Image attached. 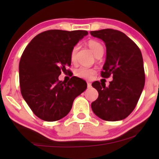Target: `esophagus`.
I'll list each match as a JSON object with an SVG mask.
<instances>
[{"mask_svg": "<svg viewBox=\"0 0 159 159\" xmlns=\"http://www.w3.org/2000/svg\"><path fill=\"white\" fill-rule=\"evenodd\" d=\"M87 87H88V88L91 87V83H90V82H87Z\"/></svg>", "mask_w": 159, "mask_h": 159, "instance_id": "1", "label": "esophagus"}]
</instances>
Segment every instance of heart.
<instances>
[{"mask_svg":"<svg viewBox=\"0 0 159 159\" xmlns=\"http://www.w3.org/2000/svg\"><path fill=\"white\" fill-rule=\"evenodd\" d=\"M88 46L90 47V48L92 50V52H93L95 56L97 57L100 53L104 52V48L103 45L99 43V42L96 41V40H90V41L87 43ZM78 50V46H75L72 48V52H71V61H74L75 60L76 57V52ZM95 73V70L93 69L88 68V67L86 66H79L75 70V75L78 78H84V79H90L92 78V76Z\"/></svg>","mask_w":159,"mask_h":159,"instance_id":"b5f03b06","label":"heart"}]
</instances>
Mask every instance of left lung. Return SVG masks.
<instances>
[{"label":"left lung","instance_id":"1","mask_svg":"<svg viewBox=\"0 0 159 159\" xmlns=\"http://www.w3.org/2000/svg\"><path fill=\"white\" fill-rule=\"evenodd\" d=\"M90 34L101 39L106 46L102 77H113L108 87L97 81L92 84L98 97L91 107L104 120H122L134 109L145 84L141 52L130 38L119 30L103 29L91 31Z\"/></svg>","mask_w":159,"mask_h":159}]
</instances>
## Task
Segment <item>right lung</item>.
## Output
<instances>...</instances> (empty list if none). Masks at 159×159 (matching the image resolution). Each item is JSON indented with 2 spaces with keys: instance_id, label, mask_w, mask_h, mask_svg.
<instances>
[{
  "instance_id": "add662e5",
  "label": "right lung",
  "mask_w": 159,
  "mask_h": 159,
  "mask_svg": "<svg viewBox=\"0 0 159 159\" xmlns=\"http://www.w3.org/2000/svg\"><path fill=\"white\" fill-rule=\"evenodd\" d=\"M86 30H50L38 34L24 51L19 62V83L24 99L34 114L48 122L63 118L75 98L87 89L81 78L59 81L62 72H69L71 52Z\"/></svg>"
}]
</instances>
